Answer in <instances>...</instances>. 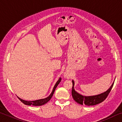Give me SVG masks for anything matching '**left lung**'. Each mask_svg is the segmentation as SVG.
<instances>
[{"instance_id": "8db88e82", "label": "left lung", "mask_w": 122, "mask_h": 122, "mask_svg": "<svg viewBox=\"0 0 122 122\" xmlns=\"http://www.w3.org/2000/svg\"><path fill=\"white\" fill-rule=\"evenodd\" d=\"M72 82H73V87H72L71 90V94L74 100L78 104L81 105L85 104L88 106H95V105L98 104L106 100L109 94L110 93L111 89L113 86V83H114V81H113L112 85L111 86L109 89L103 93L94 96H85L78 94L77 92H76L74 89V81L73 80L72 81Z\"/></svg>"}]
</instances>
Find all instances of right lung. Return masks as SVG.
Here are the masks:
<instances>
[{
	"label": "right lung",
	"mask_w": 122,
	"mask_h": 122,
	"mask_svg": "<svg viewBox=\"0 0 122 122\" xmlns=\"http://www.w3.org/2000/svg\"><path fill=\"white\" fill-rule=\"evenodd\" d=\"M61 81V78L60 77L59 79L58 80V81L56 82V84H55L54 86L53 89L52 90V92H51V94H50V95L49 96L45 98H43V99H40V100H36V101H25L24 100H22L19 97H18V98L19 99L21 102H22L24 104L27 105V106H42L45 104H46V103H47L48 101L51 100V97L53 96L54 92H55V90L56 88L57 87V86L59 85V84L60 83V82Z\"/></svg>",
	"instance_id": "1"
}]
</instances>
